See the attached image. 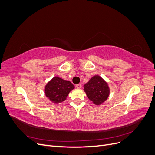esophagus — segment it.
I'll return each mask as SVG.
<instances>
[{
  "label": "esophagus",
  "instance_id": "esophagus-1",
  "mask_svg": "<svg viewBox=\"0 0 155 155\" xmlns=\"http://www.w3.org/2000/svg\"><path fill=\"white\" fill-rule=\"evenodd\" d=\"M76 87L78 88H81V84H78V85H76Z\"/></svg>",
  "mask_w": 155,
  "mask_h": 155
}]
</instances>
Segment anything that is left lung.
I'll list each match as a JSON object with an SVG mask.
<instances>
[{"instance_id":"8db88e82","label":"left lung","mask_w":155,"mask_h":155,"mask_svg":"<svg viewBox=\"0 0 155 155\" xmlns=\"http://www.w3.org/2000/svg\"><path fill=\"white\" fill-rule=\"evenodd\" d=\"M88 98L96 105L102 104L109 96L110 89L107 83L100 76H93L84 85Z\"/></svg>"}]
</instances>
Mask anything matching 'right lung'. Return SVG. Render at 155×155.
<instances>
[{"instance_id":"add662e5","label":"right lung","mask_w":155,"mask_h":155,"mask_svg":"<svg viewBox=\"0 0 155 155\" xmlns=\"http://www.w3.org/2000/svg\"><path fill=\"white\" fill-rule=\"evenodd\" d=\"M74 88L70 81L55 76L46 84L45 93L51 102L58 104L66 100L69 92Z\"/></svg>"}]
</instances>
